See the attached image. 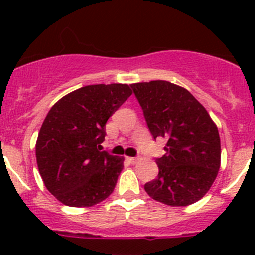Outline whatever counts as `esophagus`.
Wrapping results in <instances>:
<instances>
[{"label": "esophagus", "instance_id": "34e87169", "mask_svg": "<svg viewBox=\"0 0 255 255\" xmlns=\"http://www.w3.org/2000/svg\"><path fill=\"white\" fill-rule=\"evenodd\" d=\"M128 159V161H129V163H132V164H135V163H138V161L140 160V156H135V158H127Z\"/></svg>", "mask_w": 255, "mask_h": 255}]
</instances>
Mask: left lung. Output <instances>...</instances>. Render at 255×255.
<instances>
[{"mask_svg":"<svg viewBox=\"0 0 255 255\" xmlns=\"http://www.w3.org/2000/svg\"><path fill=\"white\" fill-rule=\"evenodd\" d=\"M154 139L168 142L156 158L159 174L144 190L169 206H187L206 195L221 165L217 126L204 106L181 86L164 80L132 84Z\"/></svg>","mask_w":255,"mask_h":255,"instance_id":"left-lung-1","label":"left lung"}]
</instances>
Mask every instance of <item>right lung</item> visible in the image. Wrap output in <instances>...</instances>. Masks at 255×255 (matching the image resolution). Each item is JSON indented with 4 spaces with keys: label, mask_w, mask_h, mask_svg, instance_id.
<instances>
[{
    "label": "right lung",
    "mask_w": 255,
    "mask_h": 255,
    "mask_svg": "<svg viewBox=\"0 0 255 255\" xmlns=\"http://www.w3.org/2000/svg\"><path fill=\"white\" fill-rule=\"evenodd\" d=\"M132 95L126 84L87 85L61 97L48 112L35 144L39 174L61 204L90 207L113 192L120 156L101 151L107 120Z\"/></svg>",
    "instance_id": "add662e5"
}]
</instances>
